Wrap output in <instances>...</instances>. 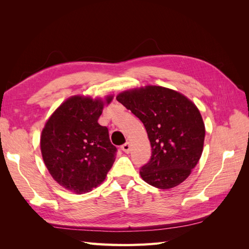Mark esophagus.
Returning a JSON list of instances; mask_svg holds the SVG:
<instances>
[{
  "mask_svg": "<svg viewBox=\"0 0 249 249\" xmlns=\"http://www.w3.org/2000/svg\"><path fill=\"white\" fill-rule=\"evenodd\" d=\"M122 149L124 150V153L129 154L130 150H131V144H130V142H125L124 145H122Z\"/></svg>",
  "mask_w": 249,
  "mask_h": 249,
  "instance_id": "obj_1",
  "label": "esophagus"
}]
</instances>
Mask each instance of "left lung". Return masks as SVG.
I'll use <instances>...</instances> for the list:
<instances>
[{"label": "left lung", "mask_w": 249, "mask_h": 249, "mask_svg": "<svg viewBox=\"0 0 249 249\" xmlns=\"http://www.w3.org/2000/svg\"><path fill=\"white\" fill-rule=\"evenodd\" d=\"M116 100L145 126L152 158L140 176L159 189L183 183L198 163L206 129L198 108L187 96L162 86L124 90Z\"/></svg>", "instance_id": "obj_1"}]
</instances>
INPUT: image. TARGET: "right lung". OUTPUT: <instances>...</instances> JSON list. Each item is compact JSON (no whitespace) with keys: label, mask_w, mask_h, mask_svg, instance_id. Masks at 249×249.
Masks as SVG:
<instances>
[{"label":"right lung","mask_w":249,"mask_h":249,"mask_svg":"<svg viewBox=\"0 0 249 249\" xmlns=\"http://www.w3.org/2000/svg\"><path fill=\"white\" fill-rule=\"evenodd\" d=\"M105 99L72 95L53 112L40 136L44 164L52 178L64 189L76 194L100 186L115 161L116 147L112 144L106 126L97 120Z\"/></svg>","instance_id":"1"}]
</instances>
